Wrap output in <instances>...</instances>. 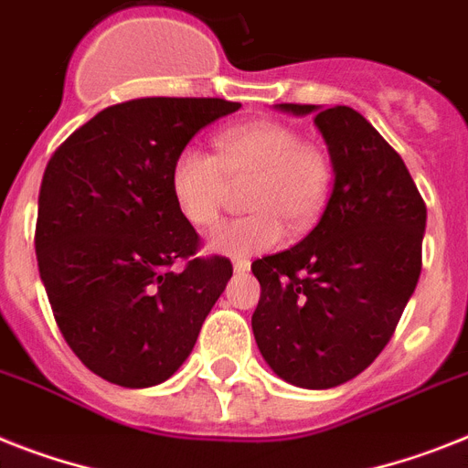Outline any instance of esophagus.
<instances>
[{
    "label": "esophagus",
    "instance_id": "34e87169",
    "mask_svg": "<svg viewBox=\"0 0 468 468\" xmlns=\"http://www.w3.org/2000/svg\"><path fill=\"white\" fill-rule=\"evenodd\" d=\"M250 270V262L246 261V258H237V261H234V272H237V275H243V272H249Z\"/></svg>",
    "mask_w": 468,
    "mask_h": 468
}]
</instances>
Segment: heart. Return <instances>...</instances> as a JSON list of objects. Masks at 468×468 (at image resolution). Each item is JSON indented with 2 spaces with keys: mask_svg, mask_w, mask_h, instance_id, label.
Here are the masks:
<instances>
[{
  "mask_svg": "<svg viewBox=\"0 0 468 468\" xmlns=\"http://www.w3.org/2000/svg\"><path fill=\"white\" fill-rule=\"evenodd\" d=\"M215 155L186 145L169 167L176 210L196 227H212L227 206L231 184L248 181L243 203L253 212L212 231L215 253L246 258L277 249L284 225L299 234L315 225L330 198L332 160L315 141L275 119L234 123L215 136Z\"/></svg>",
  "mask_w": 468,
  "mask_h": 468,
  "instance_id": "heart-1",
  "label": "heart"
}]
</instances>
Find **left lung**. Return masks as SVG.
<instances>
[{
    "mask_svg": "<svg viewBox=\"0 0 468 468\" xmlns=\"http://www.w3.org/2000/svg\"><path fill=\"white\" fill-rule=\"evenodd\" d=\"M280 110L308 114L315 104ZM315 126L335 186L303 241L250 265L261 282L250 323L282 380L327 389L368 368L395 335L423 265L426 203L399 153L356 110L315 112Z\"/></svg>",
    "mask_w": 468,
    "mask_h": 468,
    "instance_id": "1",
    "label": "left lung"
}]
</instances>
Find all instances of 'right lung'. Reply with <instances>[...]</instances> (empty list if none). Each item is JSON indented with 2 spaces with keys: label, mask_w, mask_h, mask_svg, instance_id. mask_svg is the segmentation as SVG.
<instances>
[{
  "label": "right lung",
  "mask_w": 468,
  "mask_h": 468,
  "mask_svg": "<svg viewBox=\"0 0 468 468\" xmlns=\"http://www.w3.org/2000/svg\"><path fill=\"white\" fill-rule=\"evenodd\" d=\"M241 104L136 98L76 129L42 176L35 253L59 332L88 370L153 388L191 354L231 261L200 237L169 191L174 155Z\"/></svg>",
  "instance_id": "right-lung-1"
}]
</instances>
